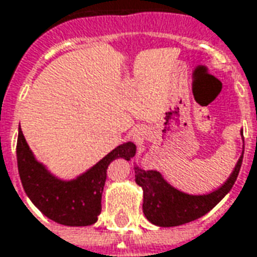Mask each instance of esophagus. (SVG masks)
<instances>
[{"label": "esophagus", "instance_id": "obj_1", "mask_svg": "<svg viewBox=\"0 0 257 257\" xmlns=\"http://www.w3.org/2000/svg\"><path fill=\"white\" fill-rule=\"evenodd\" d=\"M134 136H135V138H136V136H138V135H134Z\"/></svg>", "mask_w": 257, "mask_h": 257}]
</instances>
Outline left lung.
<instances>
[{
  "label": "left lung",
  "mask_w": 257,
  "mask_h": 257,
  "mask_svg": "<svg viewBox=\"0 0 257 257\" xmlns=\"http://www.w3.org/2000/svg\"><path fill=\"white\" fill-rule=\"evenodd\" d=\"M242 157L243 153L226 183L206 195L184 194L168 184L160 172L143 171L135 167V180L143 189V212L147 220L160 227H173L206 215L234 186L241 169Z\"/></svg>",
  "instance_id": "8db88e82"
}]
</instances>
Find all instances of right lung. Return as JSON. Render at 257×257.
Instances as JSON below:
<instances>
[{
	"mask_svg": "<svg viewBox=\"0 0 257 257\" xmlns=\"http://www.w3.org/2000/svg\"><path fill=\"white\" fill-rule=\"evenodd\" d=\"M135 154L136 146L128 142L118 146L75 180L63 182L36 161L22 131L16 145L20 180L31 202L51 220L75 227L90 226L100 215L101 193L110 162L119 157L131 160Z\"/></svg>",
	"mask_w": 257,
	"mask_h": 257,
	"instance_id": "right-lung-1",
	"label": "right lung"
}]
</instances>
